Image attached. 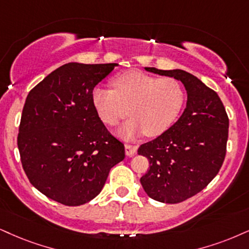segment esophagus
<instances>
[{
	"label": "esophagus",
	"mask_w": 249,
	"mask_h": 249,
	"mask_svg": "<svg viewBox=\"0 0 249 249\" xmlns=\"http://www.w3.org/2000/svg\"><path fill=\"white\" fill-rule=\"evenodd\" d=\"M136 150H137V148L134 145H129V144H125L124 145L125 155H127L128 157H133L135 153H136Z\"/></svg>",
	"instance_id": "1"
}]
</instances>
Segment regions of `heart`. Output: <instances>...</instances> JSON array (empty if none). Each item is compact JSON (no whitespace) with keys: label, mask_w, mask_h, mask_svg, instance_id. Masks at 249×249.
I'll return each mask as SVG.
<instances>
[{"label":"heart","mask_w":249,"mask_h":249,"mask_svg":"<svg viewBox=\"0 0 249 249\" xmlns=\"http://www.w3.org/2000/svg\"><path fill=\"white\" fill-rule=\"evenodd\" d=\"M112 85L114 90L94 89L92 105L107 125H116L128 113L133 116L118 130L119 136L125 140L142 134L150 137L164 134L177 121L185 105V89L173 77L160 78L131 70L116 76Z\"/></svg>","instance_id":"b5f03b06"}]
</instances>
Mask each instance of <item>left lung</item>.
I'll list each match as a JSON object with an SVG mask.
<instances>
[{
    "label": "left lung",
    "instance_id": "1",
    "mask_svg": "<svg viewBox=\"0 0 249 249\" xmlns=\"http://www.w3.org/2000/svg\"><path fill=\"white\" fill-rule=\"evenodd\" d=\"M144 69L178 79L187 92L186 108L176 124L139 149L150 164L141 178L144 192L161 203H179L205 188L219 172L226 153L229 118L218 94L192 73Z\"/></svg>",
    "mask_w": 249,
    "mask_h": 249
}]
</instances>
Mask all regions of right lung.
Instances as JSON below:
<instances>
[{"instance_id": "right-lung-1", "label": "right lung", "mask_w": 249, "mask_h": 249, "mask_svg": "<svg viewBox=\"0 0 249 249\" xmlns=\"http://www.w3.org/2000/svg\"><path fill=\"white\" fill-rule=\"evenodd\" d=\"M118 63L70 62L27 94L17 144L30 182L69 207L99 194L124 146L107 131L92 105V91Z\"/></svg>"}]
</instances>
